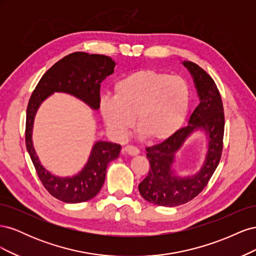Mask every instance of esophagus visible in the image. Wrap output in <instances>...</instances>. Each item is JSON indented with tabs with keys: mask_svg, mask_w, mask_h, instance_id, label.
Wrapping results in <instances>:
<instances>
[{
	"mask_svg": "<svg viewBox=\"0 0 256 256\" xmlns=\"http://www.w3.org/2000/svg\"><path fill=\"white\" fill-rule=\"evenodd\" d=\"M124 152H125L128 154H130V156H136V154H140V150H138L136 146H132V145L125 146Z\"/></svg>",
	"mask_w": 256,
	"mask_h": 256,
	"instance_id": "34e87169",
	"label": "esophagus"
}]
</instances>
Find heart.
Segmentation results:
<instances>
[{"label":"heart","mask_w":256,"mask_h":256,"mask_svg":"<svg viewBox=\"0 0 256 256\" xmlns=\"http://www.w3.org/2000/svg\"><path fill=\"white\" fill-rule=\"evenodd\" d=\"M114 96L100 98L99 109L110 132L124 138L136 125L150 141H164L187 116L190 88L184 79L156 69H140L114 85Z\"/></svg>","instance_id":"heart-1"}]
</instances>
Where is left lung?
Instances as JSON below:
<instances>
[{"label": "left lung", "mask_w": 256, "mask_h": 256, "mask_svg": "<svg viewBox=\"0 0 256 256\" xmlns=\"http://www.w3.org/2000/svg\"><path fill=\"white\" fill-rule=\"evenodd\" d=\"M194 82L200 104L191 114L186 126L160 144L146 148L150 170L138 184L141 196L150 203L174 207L189 202L200 194L219 164L223 148L224 112L218 88L204 69L192 62L184 60ZM204 130L208 144L206 160L194 176L180 178L172 168L176 152L196 130Z\"/></svg>", "instance_id": "left-lung-1"}]
</instances>
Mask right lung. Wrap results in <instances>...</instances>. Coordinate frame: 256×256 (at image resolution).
Returning <instances> with one entry per match:
<instances>
[{
	"label": "right lung",
	"mask_w": 256,
	"mask_h": 256,
	"mask_svg": "<svg viewBox=\"0 0 256 256\" xmlns=\"http://www.w3.org/2000/svg\"><path fill=\"white\" fill-rule=\"evenodd\" d=\"M115 62L106 56L74 52L56 62L46 72L32 92L26 109V144L38 177L52 196L65 203H81L94 198L104 182L109 162L118 158L122 146L111 142L97 141L92 146L86 164L72 177L52 175L42 164L33 146L32 134L35 115L53 92L70 94L99 109L100 83L114 72Z\"/></svg>",
	"instance_id": "right-lung-1"
}]
</instances>
